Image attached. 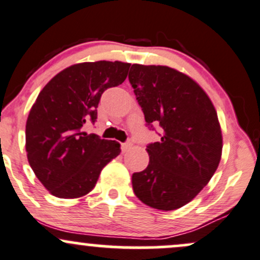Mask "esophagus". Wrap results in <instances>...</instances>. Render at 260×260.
<instances>
[{
	"label": "esophagus",
	"mask_w": 260,
	"mask_h": 260,
	"mask_svg": "<svg viewBox=\"0 0 260 260\" xmlns=\"http://www.w3.org/2000/svg\"><path fill=\"white\" fill-rule=\"evenodd\" d=\"M131 147H132V143H131L129 141H128V142H125V143H123V144H122V152H123V153H124V152H127L128 149L131 148Z\"/></svg>",
	"instance_id": "obj_1"
}]
</instances>
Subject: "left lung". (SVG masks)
<instances>
[{"label": "left lung", "mask_w": 260, "mask_h": 260, "mask_svg": "<svg viewBox=\"0 0 260 260\" xmlns=\"http://www.w3.org/2000/svg\"><path fill=\"white\" fill-rule=\"evenodd\" d=\"M128 80L147 127L162 128L159 141L147 144L148 167L133 173V192L154 209H178L208 184L220 162L217 112L206 92L173 68L132 64Z\"/></svg>", "instance_id": "left-lung-1"}]
</instances>
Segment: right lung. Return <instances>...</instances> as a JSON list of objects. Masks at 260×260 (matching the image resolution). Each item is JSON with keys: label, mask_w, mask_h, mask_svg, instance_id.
<instances>
[{"label": "right lung", "mask_w": 260, "mask_h": 260, "mask_svg": "<svg viewBox=\"0 0 260 260\" xmlns=\"http://www.w3.org/2000/svg\"><path fill=\"white\" fill-rule=\"evenodd\" d=\"M129 63L84 62L59 72L43 87L26 123V151L40 182L58 198L91 192L103 167L121 153V144L87 135L84 124L97 121L106 89L127 77Z\"/></svg>", "instance_id": "1"}]
</instances>
